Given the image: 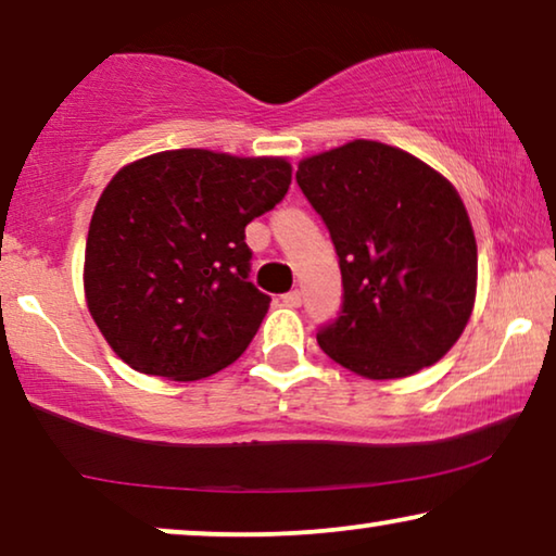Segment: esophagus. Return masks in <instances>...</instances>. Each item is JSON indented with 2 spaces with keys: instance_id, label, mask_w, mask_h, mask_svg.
<instances>
[{
  "instance_id": "1",
  "label": "esophagus",
  "mask_w": 556,
  "mask_h": 556,
  "mask_svg": "<svg viewBox=\"0 0 556 556\" xmlns=\"http://www.w3.org/2000/svg\"><path fill=\"white\" fill-rule=\"evenodd\" d=\"M283 303H286V306L299 308V306H301V291H288V293L283 295Z\"/></svg>"
}]
</instances>
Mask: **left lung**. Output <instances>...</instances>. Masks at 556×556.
<instances>
[{
    "instance_id": "obj_1",
    "label": "left lung",
    "mask_w": 556,
    "mask_h": 556,
    "mask_svg": "<svg viewBox=\"0 0 556 556\" xmlns=\"http://www.w3.org/2000/svg\"><path fill=\"white\" fill-rule=\"evenodd\" d=\"M295 181L329 227L344 283L318 346L367 379L443 359L466 329L478 278L473 227L451 181L364 139L303 159Z\"/></svg>"
}]
</instances>
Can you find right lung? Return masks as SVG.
I'll use <instances>...</instances> for the list:
<instances>
[{"instance_id": "add662e5", "label": "right lung", "mask_w": 556, "mask_h": 556, "mask_svg": "<svg viewBox=\"0 0 556 556\" xmlns=\"http://www.w3.org/2000/svg\"><path fill=\"white\" fill-rule=\"evenodd\" d=\"M291 187V164L177 149L103 189L86 242L88 311L143 375L192 382L245 352L270 295L250 283L245 227Z\"/></svg>"}]
</instances>
